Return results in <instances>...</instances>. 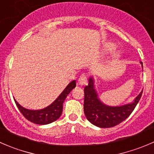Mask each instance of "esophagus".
Wrapping results in <instances>:
<instances>
[{"label": "esophagus", "instance_id": "1", "mask_svg": "<svg viewBox=\"0 0 154 154\" xmlns=\"http://www.w3.org/2000/svg\"><path fill=\"white\" fill-rule=\"evenodd\" d=\"M87 81H88L87 75H85V74H82V75L79 77V80H78V82H79V85H86Z\"/></svg>", "mask_w": 154, "mask_h": 154}]
</instances>
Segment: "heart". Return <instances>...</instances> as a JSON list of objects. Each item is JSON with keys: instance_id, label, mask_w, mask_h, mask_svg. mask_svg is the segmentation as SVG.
Here are the masks:
<instances>
[{"instance_id": "b5f03b06", "label": "heart", "mask_w": 154, "mask_h": 154, "mask_svg": "<svg viewBox=\"0 0 154 154\" xmlns=\"http://www.w3.org/2000/svg\"><path fill=\"white\" fill-rule=\"evenodd\" d=\"M114 47H115V45H114L113 43H112V42H109V43L106 44V47H105V51L109 52V51H111L113 49ZM120 55H121V52H120L119 51H114L113 54H112V58L117 59L120 57Z\"/></svg>"}]
</instances>
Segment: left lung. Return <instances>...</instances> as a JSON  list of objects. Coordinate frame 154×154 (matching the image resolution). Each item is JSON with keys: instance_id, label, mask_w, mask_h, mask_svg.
Segmentation results:
<instances>
[{"instance_id": "obj_1", "label": "left lung", "mask_w": 154, "mask_h": 154, "mask_svg": "<svg viewBox=\"0 0 154 154\" xmlns=\"http://www.w3.org/2000/svg\"><path fill=\"white\" fill-rule=\"evenodd\" d=\"M141 63L143 68L141 62ZM94 82V77H90L88 85L84 89V112L87 119L100 128L113 127L125 121L131 115L142 95L143 90L132 103L122 106H108L103 103L99 97Z\"/></svg>"}]
</instances>
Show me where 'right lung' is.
Returning <instances> with one entry per match:
<instances>
[{"instance_id":"1","label":"right lung","mask_w":154,"mask_h":154,"mask_svg":"<svg viewBox=\"0 0 154 154\" xmlns=\"http://www.w3.org/2000/svg\"><path fill=\"white\" fill-rule=\"evenodd\" d=\"M76 82L75 80L72 81L70 83L68 84L67 86L65 88L63 92L58 96L57 99L53 102L51 104L47 107L38 110H31L27 109L21 106L17 101L14 99L15 103L17 106L18 109L23 115L26 119L30 121V122L34 123L39 125H45V124H51L54 121H57L63 112V103L65 99L66 98L68 94L70 91L75 88Z\"/></svg>"}]
</instances>
